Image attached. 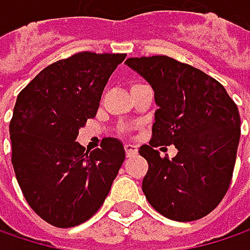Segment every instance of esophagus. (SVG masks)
<instances>
[{"label": "esophagus", "instance_id": "esophagus-1", "mask_svg": "<svg viewBox=\"0 0 250 250\" xmlns=\"http://www.w3.org/2000/svg\"><path fill=\"white\" fill-rule=\"evenodd\" d=\"M125 155H127V158H131V156H134V155L137 153V147H136L134 145L127 143V145H125Z\"/></svg>", "mask_w": 250, "mask_h": 250}]
</instances>
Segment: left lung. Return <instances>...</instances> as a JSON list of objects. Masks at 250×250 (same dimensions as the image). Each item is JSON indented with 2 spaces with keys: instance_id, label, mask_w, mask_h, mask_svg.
Returning a JSON list of instances; mask_svg holds the SVG:
<instances>
[{
  "instance_id": "obj_1",
  "label": "left lung",
  "mask_w": 250,
  "mask_h": 250,
  "mask_svg": "<svg viewBox=\"0 0 250 250\" xmlns=\"http://www.w3.org/2000/svg\"><path fill=\"white\" fill-rule=\"evenodd\" d=\"M125 65L152 86L158 105L152 140L139 149L149 164L142 182L147 201L176 222L207 216L223 200L234 169L236 104L214 78L172 58H130ZM162 144L177 147L174 158L154 149Z\"/></svg>"
}]
</instances>
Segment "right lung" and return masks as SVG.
<instances>
[{
    "label": "right lung",
    "instance_id": "right-lung-1",
    "mask_svg": "<svg viewBox=\"0 0 250 250\" xmlns=\"http://www.w3.org/2000/svg\"><path fill=\"white\" fill-rule=\"evenodd\" d=\"M125 55L83 52L49 65L19 94L10 123L11 162L25 201L44 222L74 227L107 198L125 150L107 137L85 152L79 128L95 117L108 78Z\"/></svg>",
    "mask_w": 250,
    "mask_h": 250
}]
</instances>
